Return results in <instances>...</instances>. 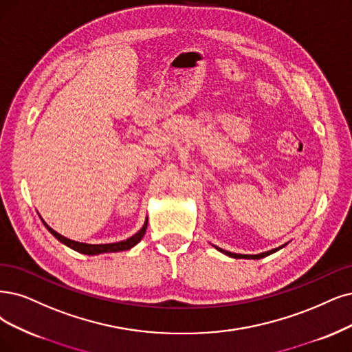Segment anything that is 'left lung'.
Instances as JSON below:
<instances>
[{
    "label": "left lung",
    "instance_id": "1",
    "mask_svg": "<svg viewBox=\"0 0 352 352\" xmlns=\"http://www.w3.org/2000/svg\"><path fill=\"white\" fill-rule=\"evenodd\" d=\"M287 245V243H284V245H281V246H278V248H274V250H271V251H267V252H263V254H256V255H245V254H233V252H229V251H225V250H222V248H219V246H216V245H213L214 248L217 250V251H220L222 254H225V255H228V256H230V258H245V259H259V258H264V256H268V255H271V254H274V252H277L278 250H281V248H284V246Z\"/></svg>",
    "mask_w": 352,
    "mask_h": 352
}]
</instances>
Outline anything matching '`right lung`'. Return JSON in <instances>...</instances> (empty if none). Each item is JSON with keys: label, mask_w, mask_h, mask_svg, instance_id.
<instances>
[{"label": "right lung", "mask_w": 352, "mask_h": 352, "mask_svg": "<svg viewBox=\"0 0 352 352\" xmlns=\"http://www.w3.org/2000/svg\"><path fill=\"white\" fill-rule=\"evenodd\" d=\"M43 225L46 226V229L54 235L59 242H62L63 245L69 246L71 250L76 251V252H81V254H85V255H98V254H104V252H119V251H127L130 248H133L135 245H138L140 242V239L143 238V235H145L146 232V228H148V217L145 220V223H143V226L140 228L139 232H136L133 236L127 238L126 241H120V242H114V243H98V245H91V243H84V242H76V241H72V239H68L62 236L60 233L55 232L54 229H52L45 220L42 219Z\"/></svg>", "instance_id": "1"}]
</instances>
